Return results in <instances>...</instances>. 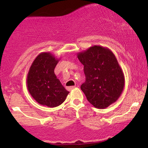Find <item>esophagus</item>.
Instances as JSON below:
<instances>
[{
  "instance_id": "esophagus-1",
  "label": "esophagus",
  "mask_w": 148,
  "mask_h": 148,
  "mask_svg": "<svg viewBox=\"0 0 148 148\" xmlns=\"http://www.w3.org/2000/svg\"><path fill=\"white\" fill-rule=\"evenodd\" d=\"M75 88V86H71V87H69V88H67V89L69 90H73V89H74Z\"/></svg>"
}]
</instances>
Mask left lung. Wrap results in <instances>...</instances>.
I'll use <instances>...</instances> for the list:
<instances>
[{
	"mask_svg": "<svg viewBox=\"0 0 148 148\" xmlns=\"http://www.w3.org/2000/svg\"><path fill=\"white\" fill-rule=\"evenodd\" d=\"M84 64L86 82L81 90L95 108L104 109L118 100L125 86V76L113 52L94 45L77 53Z\"/></svg>",
	"mask_w": 148,
	"mask_h": 148,
	"instance_id": "left-lung-1",
	"label": "left lung"
}]
</instances>
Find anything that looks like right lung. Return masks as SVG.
I'll return each instance as SVG.
<instances>
[{"label":"right lung","instance_id":"obj_1","mask_svg":"<svg viewBox=\"0 0 148 148\" xmlns=\"http://www.w3.org/2000/svg\"><path fill=\"white\" fill-rule=\"evenodd\" d=\"M60 60L49 52L36 56L27 76V88L38 104L54 108L65 100L69 92L54 74V68Z\"/></svg>","mask_w":148,"mask_h":148}]
</instances>
